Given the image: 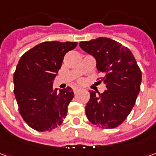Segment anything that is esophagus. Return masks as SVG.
Here are the masks:
<instances>
[{"label":"esophagus","mask_w":156,"mask_h":156,"mask_svg":"<svg viewBox=\"0 0 156 156\" xmlns=\"http://www.w3.org/2000/svg\"><path fill=\"white\" fill-rule=\"evenodd\" d=\"M79 90H80V88H78V87H75V88H73V93H74V94H77Z\"/></svg>","instance_id":"34e87169"}]
</instances>
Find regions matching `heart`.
Returning a JSON list of instances; mask_svg holds the SVG:
<instances>
[{"label":"heart","instance_id":"obj_1","mask_svg":"<svg viewBox=\"0 0 156 156\" xmlns=\"http://www.w3.org/2000/svg\"><path fill=\"white\" fill-rule=\"evenodd\" d=\"M82 82V80H79V81H78V83H81Z\"/></svg>","mask_w":156,"mask_h":156}]
</instances>
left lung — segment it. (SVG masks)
I'll use <instances>...</instances> for the list:
<instances>
[{
  "label": "left lung",
  "mask_w": 156,
  "mask_h": 156,
  "mask_svg": "<svg viewBox=\"0 0 156 156\" xmlns=\"http://www.w3.org/2000/svg\"><path fill=\"white\" fill-rule=\"evenodd\" d=\"M80 48L96 59L106 90L89 91L85 112L92 124L103 129L118 127L129 115L140 90L141 71L130 50L107 37L81 41ZM99 79V78H98Z\"/></svg>",
  "instance_id": "8db88e82"
}]
</instances>
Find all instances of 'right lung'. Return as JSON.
<instances>
[{
  "label": "right lung",
  "mask_w": 156,
  "mask_h": 156,
  "mask_svg": "<svg viewBox=\"0 0 156 156\" xmlns=\"http://www.w3.org/2000/svg\"><path fill=\"white\" fill-rule=\"evenodd\" d=\"M76 41H44L22 55L13 76L14 94L20 115L29 126L40 132L54 129L62 123L73 98L71 88L52 87L65 54Z\"/></svg>",
  "instance_id": "right-lung-1"
}]
</instances>
